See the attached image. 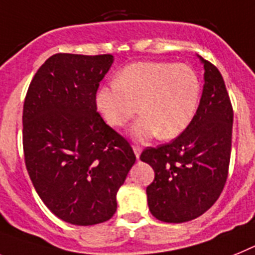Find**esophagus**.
<instances>
[{"instance_id":"1","label":"esophagus","mask_w":255,"mask_h":255,"mask_svg":"<svg viewBox=\"0 0 255 255\" xmlns=\"http://www.w3.org/2000/svg\"><path fill=\"white\" fill-rule=\"evenodd\" d=\"M133 151L136 154V157L140 158V154H141V146L140 145H133Z\"/></svg>"}]
</instances>
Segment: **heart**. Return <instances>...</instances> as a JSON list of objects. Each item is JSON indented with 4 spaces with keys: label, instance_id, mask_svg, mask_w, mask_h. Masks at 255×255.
Wrapping results in <instances>:
<instances>
[{
    "label": "heart",
    "instance_id": "heart-1",
    "mask_svg": "<svg viewBox=\"0 0 255 255\" xmlns=\"http://www.w3.org/2000/svg\"><path fill=\"white\" fill-rule=\"evenodd\" d=\"M201 88L188 66L140 62L126 67L115 83L97 93V106L111 127L121 128L138 113L128 134L146 141L159 134L174 138L187 129L200 104Z\"/></svg>",
    "mask_w": 255,
    "mask_h": 255
}]
</instances>
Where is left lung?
I'll return each mask as SVG.
<instances>
[{
    "instance_id": "1",
    "label": "left lung",
    "mask_w": 255,
    "mask_h": 255,
    "mask_svg": "<svg viewBox=\"0 0 255 255\" xmlns=\"http://www.w3.org/2000/svg\"><path fill=\"white\" fill-rule=\"evenodd\" d=\"M200 59L205 85L193 121L175 140L146 147L140 157L155 174L146 188L149 210L166 223H184L202 215L219 198L228 176L232 104L219 70Z\"/></svg>"
}]
</instances>
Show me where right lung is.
<instances>
[{
	"instance_id": "right-lung-1",
	"label": "right lung",
	"mask_w": 255,
	"mask_h": 255,
	"mask_svg": "<svg viewBox=\"0 0 255 255\" xmlns=\"http://www.w3.org/2000/svg\"><path fill=\"white\" fill-rule=\"evenodd\" d=\"M111 54L58 53L38 68L23 106L25 167L59 219L93 226L117 211V193L136 162L131 145L97 113Z\"/></svg>"
}]
</instances>
